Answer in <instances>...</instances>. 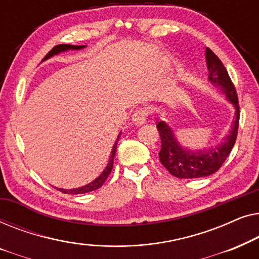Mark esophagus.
Segmentation results:
<instances>
[{
    "label": "esophagus",
    "mask_w": 259,
    "mask_h": 259,
    "mask_svg": "<svg viewBox=\"0 0 259 259\" xmlns=\"http://www.w3.org/2000/svg\"><path fill=\"white\" fill-rule=\"evenodd\" d=\"M147 116H148V111L146 108H138L137 111L133 113L132 121L136 123L137 126H140L146 122Z\"/></svg>",
    "instance_id": "esophagus-1"
}]
</instances>
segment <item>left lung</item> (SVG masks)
I'll return each instance as SVG.
<instances>
[{
	"label": "left lung",
	"mask_w": 259,
	"mask_h": 259,
	"mask_svg": "<svg viewBox=\"0 0 259 259\" xmlns=\"http://www.w3.org/2000/svg\"><path fill=\"white\" fill-rule=\"evenodd\" d=\"M206 65L208 69V81L215 87H219L226 95L228 100L235 107V120L228 136L223 143L208 150L192 151L180 146L176 139L171 127L165 121L159 120L157 128L161 139V150L159 159L164 167L172 176L180 179H192L207 177L217 172L229 157L233 145L236 143L239 125V105L236 88L233 86L229 73L217 55L206 48Z\"/></svg>",
	"instance_id": "left-lung-1"
}]
</instances>
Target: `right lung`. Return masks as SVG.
I'll return each mask as SVG.
<instances>
[{
  "label": "right lung",
  "mask_w": 259,
  "mask_h": 259,
  "mask_svg": "<svg viewBox=\"0 0 259 259\" xmlns=\"http://www.w3.org/2000/svg\"><path fill=\"white\" fill-rule=\"evenodd\" d=\"M86 47V46H72V45H58L55 46L54 48L52 49L51 52L48 53L47 55L45 56L44 60L42 61H45V60H47L49 58H52V56H54L56 54H59V53H62V52H66V51H69V49H73V51H79V49H82ZM119 138H120V134L116 138V141L114 144V146L112 148V153H111V157H109V161L107 166H106L104 171L100 176L98 177V178H95L93 182H91L90 184H87V185H84L82 187H79V189H72V190H65V189H56L59 190L60 192L62 193H67V194H81V193H87V192H91V191H94V190H98L99 187H101L104 185V183L106 182V179L108 178L109 173H111L112 168H113V160H114V157H115V152H116V145H118V141H119Z\"/></svg>",
  "instance_id": "right-lung-1"
}]
</instances>
